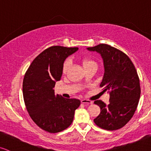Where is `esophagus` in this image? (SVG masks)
Here are the masks:
<instances>
[{
    "label": "esophagus",
    "mask_w": 151,
    "mask_h": 151,
    "mask_svg": "<svg viewBox=\"0 0 151 151\" xmlns=\"http://www.w3.org/2000/svg\"><path fill=\"white\" fill-rule=\"evenodd\" d=\"M81 103L85 104H92V101H90V100H88V99H83V100H81Z\"/></svg>",
    "instance_id": "esophagus-1"
}]
</instances>
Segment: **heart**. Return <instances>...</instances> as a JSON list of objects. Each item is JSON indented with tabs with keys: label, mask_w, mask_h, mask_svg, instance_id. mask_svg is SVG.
Returning a JSON list of instances; mask_svg holds the SVG:
<instances>
[{
	"label": "heart",
	"mask_w": 151,
	"mask_h": 151,
	"mask_svg": "<svg viewBox=\"0 0 151 151\" xmlns=\"http://www.w3.org/2000/svg\"><path fill=\"white\" fill-rule=\"evenodd\" d=\"M82 63H83V66L84 68H87V67L92 66V65H96V62L94 61H93L92 59L90 58H87V57H84V58L82 59ZM70 66V59H66L65 61L64 65H63V73L66 74L68 70L69 69V67Z\"/></svg>",
	"instance_id": "1"
}]
</instances>
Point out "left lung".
Returning <instances> with one entry per match:
<instances>
[{"label": "left lung", "instance_id": "1", "mask_svg": "<svg viewBox=\"0 0 151 151\" xmlns=\"http://www.w3.org/2000/svg\"><path fill=\"white\" fill-rule=\"evenodd\" d=\"M87 49L101 55L104 73L100 87L110 94L108 105L101 100L94 102L101 109L94 123L106 130L120 129L132 118L140 99L137 70L126 54L109 45L99 44Z\"/></svg>", "mask_w": 151, "mask_h": 151}]
</instances>
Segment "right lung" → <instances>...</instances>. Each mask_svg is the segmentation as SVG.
<instances>
[{"label":"right lung","instance_id":"right-lung-1","mask_svg":"<svg viewBox=\"0 0 151 151\" xmlns=\"http://www.w3.org/2000/svg\"><path fill=\"white\" fill-rule=\"evenodd\" d=\"M78 50L52 46L37 56L24 76L26 108L33 122L47 132L57 133L69 127L75 111L81 105L79 99L55 95L54 90L62 76L65 59Z\"/></svg>","mask_w":151,"mask_h":151}]
</instances>
